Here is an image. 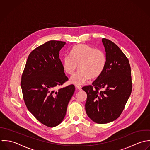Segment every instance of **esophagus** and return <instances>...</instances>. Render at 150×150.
Segmentation results:
<instances>
[{"mask_svg":"<svg viewBox=\"0 0 150 150\" xmlns=\"http://www.w3.org/2000/svg\"><path fill=\"white\" fill-rule=\"evenodd\" d=\"M75 87H76V88L77 89H78V90H82V87H81V86H79V85H76V86H75Z\"/></svg>","mask_w":150,"mask_h":150,"instance_id":"obj_1","label":"esophagus"}]
</instances>
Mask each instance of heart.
Masks as SVG:
<instances>
[{
    "label": "heart",
    "instance_id": "b5f03b06",
    "mask_svg": "<svg viewBox=\"0 0 150 150\" xmlns=\"http://www.w3.org/2000/svg\"><path fill=\"white\" fill-rule=\"evenodd\" d=\"M107 63L105 53L100 49L87 45L81 44L74 46L71 55L66 54L62 59L64 71L72 75L78 67V71L70 78L72 83L81 85L91 78L99 76L104 71Z\"/></svg>",
    "mask_w": 150,
    "mask_h": 150
}]
</instances>
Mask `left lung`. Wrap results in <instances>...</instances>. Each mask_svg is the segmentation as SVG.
Instances as JSON below:
<instances>
[{"instance_id":"1","label":"left lung","mask_w":150,"mask_h":150,"mask_svg":"<svg viewBox=\"0 0 150 150\" xmlns=\"http://www.w3.org/2000/svg\"><path fill=\"white\" fill-rule=\"evenodd\" d=\"M107 63L103 73L82 88L88 97L85 110L93 122L104 124L117 120L122 112L132 92L131 69L129 60L120 47L103 38ZM104 88L103 91L99 90Z\"/></svg>"}]
</instances>
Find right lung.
<instances>
[{"instance_id":"1","label":"right lung","mask_w":150,"mask_h":150,"mask_svg":"<svg viewBox=\"0 0 150 150\" xmlns=\"http://www.w3.org/2000/svg\"><path fill=\"white\" fill-rule=\"evenodd\" d=\"M65 42L50 40L31 52L21 77V87L25 105L42 124L50 127L63 120L75 86L56 90L68 81L59 57Z\"/></svg>"}]
</instances>
